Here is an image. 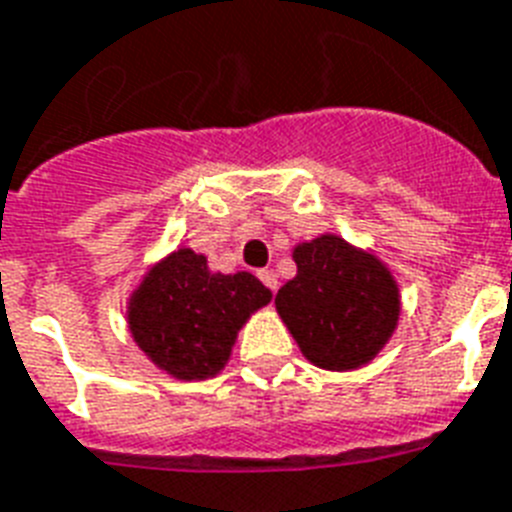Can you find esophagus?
Here are the masks:
<instances>
[{"label":"esophagus","instance_id":"obj_1","mask_svg":"<svg viewBox=\"0 0 512 512\" xmlns=\"http://www.w3.org/2000/svg\"><path fill=\"white\" fill-rule=\"evenodd\" d=\"M257 278H260V281H263V284L268 286L270 292H276V289H278V276H276V273H273V270H268V268L260 270V273H257Z\"/></svg>","mask_w":512,"mask_h":512}]
</instances>
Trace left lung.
I'll use <instances>...</instances> for the list:
<instances>
[{
    "mask_svg": "<svg viewBox=\"0 0 512 512\" xmlns=\"http://www.w3.org/2000/svg\"><path fill=\"white\" fill-rule=\"evenodd\" d=\"M297 276L276 294V313L299 352L323 371H357L397 331L402 294L389 265L336 234L292 249Z\"/></svg>",
    "mask_w": 512,
    "mask_h": 512,
    "instance_id": "left-lung-1",
    "label": "left lung"
}]
</instances>
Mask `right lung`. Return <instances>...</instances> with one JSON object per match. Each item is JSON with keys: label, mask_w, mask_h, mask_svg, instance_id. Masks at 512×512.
I'll use <instances>...</instances> for the list:
<instances>
[{"label": "right lung", "mask_w": 512, "mask_h": 512, "mask_svg": "<svg viewBox=\"0 0 512 512\" xmlns=\"http://www.w3.org/2000/svg\"><path fill=\"white\" fill-rule=\"evenodd\" d=\"M270 299L247 270H210L205 255L178 247L149 265L128 294L126 323L157 371L207 381L226 368L242 326Z\"/></svg>", "instance_id": "obj_1"}]
</instances>
